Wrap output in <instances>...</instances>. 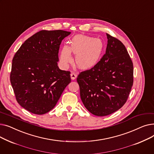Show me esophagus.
<instances>
[{"instance_id": "1", "label": "esophagus", "mask_w": 154, "mask_h": 154, "mask_svg": "<svg viewBox=\"0 0 154 154\" xmlns=\"http://www.w3.org/2000/svg\"><path fill=\"white\" fill-rule=\"evenodd\" d=\"M77 75L75 74V72H72L70 74V77H71V79L72 80L75 79L77 78Z\"/></svg>"}]
</instances>
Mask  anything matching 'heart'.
<instances>
[{"instance_id": "heart-1", "label": "heart", "mask_w": 154, "mask_h": 154, "mask_svg": "<svg viewBox=\"0 0 154 154\" xmlns=\"http://www.w3.org/2000/svg\"><path fill=\"white\" fill-rule=\"evenodd\" d=\"M103 48L100 38L79 35L72 38L70 47H63L60 60L66 65L72 61L70 52L76 55L75 63L81 69L92 67L98 62Z\"/></svg>"}]
</instances>
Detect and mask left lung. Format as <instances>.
Here are the masks:
<instances>
[{
	"mask_svg": "<svg viewBox=\"0 0 154 154\" xmlns=\"http://www.w3.org/2000/svg\"><path fill=\"white\" fill-rule=\"evenodd\" d=\"M107 37L106 54L77 78L84 106L100 117L110 115L124 106L134 82L133 63L125 45L109 34Z\"/></svg>",
	"mask_w": 154,
	"mask_h": 154,
	"instance_id": "1",
	"label": "left lung"
}]
</instances>
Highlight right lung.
Here are the masks:
<instances>
[{
    "instance_id": "1",
    "label": "right lung",
    "mask_w": 154,
    "mask_h": 154,
    "mask_svg": "<svg viewBox=\"0 0 154 154\" xmlns=\"http://www.w3.org/2000/svg\"><path fill=\"white\" fill-rule=\"evenodd\" d=\"M70 34L62 30H40L27 39L14 56L10 80L15 99L32 114L51 110L71 82L70 72L57 66L60 45Z\"/></svg>"
}]
</instances>
